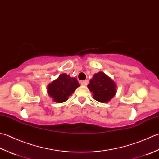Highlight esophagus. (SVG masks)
Segmentation results:
<instances>
[{"mask_svg":"<svg viewBox=\"0 0 159 159\" xmlns=\"http://www.w3.org/2000/svg\"><path fill=\"white\" fill-rule=\"evenodd\" d=\"M82 84H83V85H84V86L88 85V84H89V80H84V81H83V82H82Z\"/></svg>","mask_w":159,"mask_h":159,"instance_id":"esophagus-1","label":"esophagus"}]
</instances>
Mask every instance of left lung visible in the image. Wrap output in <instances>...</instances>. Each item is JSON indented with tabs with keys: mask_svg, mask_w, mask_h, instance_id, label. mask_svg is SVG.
<instances>
[{
	"mask_svg": "<svg viewBox=\"0 0 159 159\" xmlns=\"http://www.w3.org/2000/svg\"><path fill=\"white\" fill-rule=\"evenodd\" d=\"M88 88L93 93V98L101 103L109 102L116 93L115 83L103 72L94 75L88 84Z\"/></svg>",
	"mask_w": 159,
	"mask_h": 159,
	"instance_id": "obj_1",
	"label": "left lung"
}]
</instances>
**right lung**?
<instances>
[{
    "mask_svg": "<svg viewBox=\"0 0 159 159\" xmlns=\"http://www.w3.org/2000/svg\"><path fill=\"white\" fill-rule=\"evenodd\" d=\"M79 86L80 84L76 78L63 73L57 80L48 84L47 92L55 102L62 103L66 102Z\"/></svg>",
    "mask_w": 159,
    "mask_h": 159,
    "instance_id": "obj_1",
    "label": "right lung"
}]
</instances>
